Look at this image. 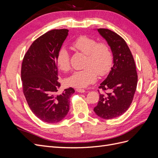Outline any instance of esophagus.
Listing matches in <instances>:
<instances>
[{"label":"esophagus","mask_w":158,"mask_h":158,"mask_svg":"<svg viewBox=\"0 0 158 158\" xmlns=\"http://www.w3.org/2000/svg\"><path fill=\"white\" fill-rule=\"evenodd\" d=\"M76 91L80 93H84L85 92V90L84 89H81V88H77L76 89Z\"/></svg>","instance_id":"34e87169"}]
</instances>
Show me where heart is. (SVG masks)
<instances>
[{
  "instance_id": "heart-1",
  "label": "heart",
  "mask_w": 158,
  "mask_h": 158,
  "mask_svg": "<svg viewBox=\"0 0 158 158\" xmlns=\"http://www.w3.org/2000/svg\"><path fill=\"white\" fill-rule=\"evenodd\" d=\"M74 48L82 53L86 55L84 69L75 71L66 79V83L70 86L85 88L94 83L98 75H107L113 64V55L109 45L106 42H99L93 37L81 35L73 41ZM56 64L59 69L68 71L70 69V54L64 47L58 51L56 57Z\"/></svg>"
}]
</instances>
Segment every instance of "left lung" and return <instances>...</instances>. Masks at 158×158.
Here are the masks:
<instances>
[{"label": "left lung", "instance_id": "1", "mask_svg": "<svg viewBox=\"0 0 158 158\" xmlns=\"http://www.w3.org/2000/svg\"><path fill=\"white\" fill-rule=\"evenodd\" d=\"M98 31L111 47L114 64L99 86L103 94H99L94 111L102 118L111 119L121 116L130 107L136 89L138 74L133 56L123 38L108 29L99 28Z\"/></svg>", "mask_w": 158, "mask_h": 158}]
</instances>
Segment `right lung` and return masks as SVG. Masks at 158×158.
I'll use <instances>...</instances> for the list:
<instances>
[{"label":"right lung","instance_id":"add662e5","mask_svg":"<svg viewBox=\"0 0 158 158\" xmlns=\"http://www.w3.org/2000/svg\"><path fill=\"white\" fill-rule=\"evenodd\" d=\"M66 29L52 30L32 43L22 63L23 93L30 109L40 120L47 123L60 121L67 114L73 88L58 94L56 57L68 35Z\"/></svg>","mask_w":158,"mask_h":158}]
</instances>
